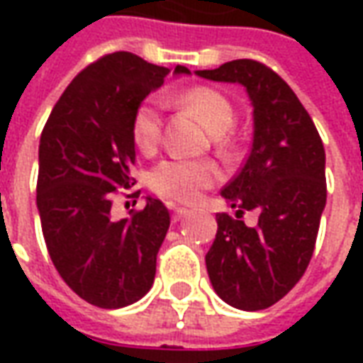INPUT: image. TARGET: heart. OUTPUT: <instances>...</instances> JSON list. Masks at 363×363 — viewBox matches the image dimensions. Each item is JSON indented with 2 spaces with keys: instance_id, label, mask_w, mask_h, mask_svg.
Returning a JSON list of instances; mask_svg holds the SVG:
<instances>
[{
  "instance_id": "heart-1",
  "label": "heart",
  "mask_w": 363,
  "mask_h": 363,
  "mask_svg": "<svg viewBox=\"0 0 363 363\" xmlns=\"http://www.w3.org/2000/svg\"><path fill=\"white\" fill-rule=\"evenodd\" d=\"M204 181L198 174L189 173L184 167L174 165L161 171V189L174 202L189 204L204 190Z\"/></svg>"
}]
</instances>
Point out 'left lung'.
I'll use <instances>...</instances> for the list:
<instances>
[{
    "label": "left lung",
    "mask_w": 363,
    "mask_h": 363,
    "mask_svg": "<svg viewBox=\"0 0 363 363\" xmlns=\"http://www.w3.org/2000/svg\"><path fill=\"white\" fill-rule=\"evenodd\" d=\"M169 75L130 52L103 56L54 104L38 145L36 206L54 267L87 303L120 309L153 286L171 216L134 190L138 108ZM120 188L127 202L114 211Z\"/></svg>",
    "instance_id": "obj_1"
}]
</instances>
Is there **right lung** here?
Wrapping results in <instances>:
<instances>
[{"label": "right lung", "instance_id": "1", "mask_svg": "<svg viewBox=\"0 0 363 363\" xmlns=\"http://www.w3.org/2000/svg\"><path fill=\"white\" fill-rule=\"evenodd\" d=\"M198 75L243 83L255 103L251 150L221 190L233 210L218 216L206 268L225 303L260 311L309 267L327 204L325 150L311 116L272 69L235 60Z\"/></svg>", "mask_w": 363, "mask_h": 363}]
</instances>
